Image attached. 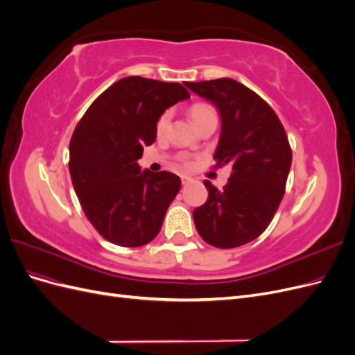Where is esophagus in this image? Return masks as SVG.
Here are the masks:
<instances>
[{
	"instance_id": "esophagus-1",
	"label": "esophagus",
	"mask_w": 355,
	"mask_h": 355,
	"mask_svg": "<svg viewBox=\"0 0 355 355\" xmlns=\"http://www.w3.org/2000/svg\"><path fill=\"white\" fill-rule=\"evenodd\" d=\"M180 180H182V185H184V187H187V185H189V184H192V182H194V179H192L191 176H187V175H182Z\"/></svg>"
}]
</instances>
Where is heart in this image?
Wrapping results in <instances>:
<instances>
[{"label":"heart","instance_id":"obj_1","mask_svg":"<svg viewBox=\"0 0 355 355\" xmlns=\"http://www.w3.org/2000/svg\"><path fill=\"white\" fill-rule=\"evenodd\" d=\"M188 114H189L191 121L194 123V125L197 128L200 125H202L204 123L210 121V120H218L216 112H214V110L211 108L209 103L198 102V103L191 105ZM167 124H168V114L166 112V114H163V115L158 118V121H157V133L158 135H163ZM182 164H184L185 167H189L191 166V161L188 158H182Z\"/></svg>","mask_w":355,"mask_h":355}]
</instances>
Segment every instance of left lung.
I'll return each instance as SVG.
<instances>
[{
	"label": "left lung",
	"mask_w": 355,
	"mask_h": 355,
	"mask_svg": "<svg viewBox=\"0 0 355 355\" xmlns=\"http://www.w3.org/2000/svg\"><path fill=\"white\" fill-rule=\"evenodd\" d=\"M185 85L216 105L222 132L214 167L232 166L222 191L204 180L209 197L192 213L196 228L210 245L234 249L271 223L286 191L292 148L274 110L241 83L218 78Z\"/></svg>",
	"instance_id": "obj_1"
}]
</instances>
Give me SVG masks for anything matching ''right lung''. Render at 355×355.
Here are the masks:
<instances>
[{"label": "right lung", "mask_w": 355, "mask_h": 355, "mask_svg": "<svg viewBox=\"0 0 355 355\" xmlns=\"http://www.w3.org/2000/svg\"><path fill=\"white\" fill-rule=\"evenodd\" d=\"M189 98L179 83L125 77L85 111L69 142V173L90 223L121 247L153 241L180 189L170 171H141L144 146L154 144L157 121Z\"/></svg>", "instance_id": "obj_1"}]
</instances>
